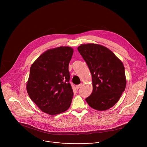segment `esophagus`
Instances as JSON below:
<instances>
[{
    "instance_id": "obj_1",
    "label": "esophagus",
    "mask_w": 147,
    "mask_h": 147,
    "mask_svg": "<svg viewBox=\"0 0 147 147\" xmlns=\"http://www.w3.org/2000/svg\"><path fill=\"white\" fill-rule=\"evenodd\" d=\"M81 87H82V84H80V85L77 86L76 87V89H77V90H78V89H79V88H80Z\"/></svg>"
}]
</instances>
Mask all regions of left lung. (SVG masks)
<instances>
[{
  "label": "left lung",
  "mask_w": 147,
  "mask_h": 147,
  "mask_svg": "<svg viewBox=\"0 0 147 147\" xmlns=\"http://www.w3.org/2000/svg\"><path fill=\"white\" fill-rule=\"evenodd\" d=\"M77 49L92 76L93 90L86 102L97 111L111 108L126 86L123 62L110 49L99 44H81Z\"/></svg>",
  "instance_id": "left-lung-1"
}]
</instances>
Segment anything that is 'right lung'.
<instances>
[{
	"label": "right lung",
	"mask_w": 147,
	"mask_h": 147,
	"mask_svg": "<svg viewBox=\"0 0 147 147\" xmlns=\"http://www.w3.org/2000/svg\"><path fill=\"white\" fill-rule=\"evenodd\" d=\"M69 47L49 49L32 64L26 88L31 99L43 112L56 115L67 111L73 91L69 65L73 54Z\"/></svg>",
	"instance_id": "add662e5"
}]
</instances>
